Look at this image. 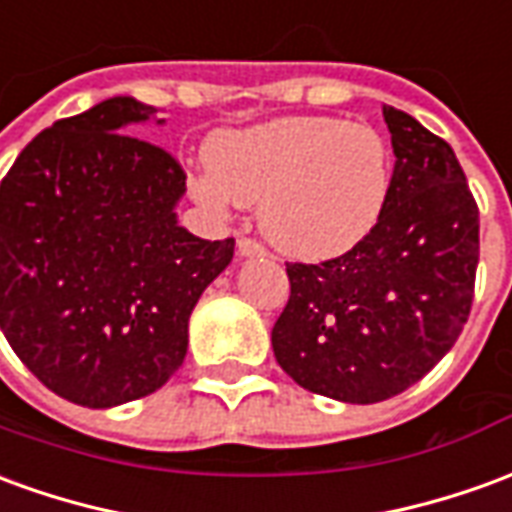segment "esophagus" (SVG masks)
Here are the masks:
<instances>
[{
  "label": "esophagus",
  "instance_id": "34e87169",
  "mask_svg": "<svg viewBox=\"0 0 512 512\" xmlns=\"http://www.w3.org/2000/svg\"><path fill=\"white\" fill-rule=\"evenodd\" d=\"M237 250H239V256H262L264 253V245L259 242V239H253V237H242L237 242Z\"/></svg>",
  "mask_w": 512,
  "mask_h": 512
}]
</instances>
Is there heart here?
<instances>
[{"instance_id":"b5f03b06","label":"heart","mask_w":512,"mask_h":512,"mask_svg":"<svg viewBox=\"0 0 512 512\" xmlns=\"http://www.w3.org/2000/svg\"><path fill=\"white\" fill-rule=\"evenodd\" d=\"M209 173L192 195L223 212L231 201L259 206V226L297 259H331L378 226L391 190V154L369 123L289 115L206 146Z\"/></svg>"}]
</instances>
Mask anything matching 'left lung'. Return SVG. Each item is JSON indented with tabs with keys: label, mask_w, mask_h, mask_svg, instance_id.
I'll return each mask as SVG.
<instances>
[{
	"label": "left lung",
	"mask_w": 512,
	"mask_h": 512,
	"mask_svg": "<svg viewBox=\"0 0 512 512\" xmlns=\"http://www.w3.org/2000/svg\"><path fill=\"white\" fill-rule=\"evenodd\" d=\"M383 118L397 162L378 226L336 259L286 264L273 325L297 386L355 405L397 397L452 350L480 262V209L452 146L408 112Z\"/></svg>",
	"instance_id": "left-lung-1"
}]
</instances>
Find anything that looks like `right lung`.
<instances>
[{"mask_svg":"<svg viewBox=\"0 0 512 512\" xmlns=\"http://www.w3.org/2000/svg\"><path fill=\"white\" fill-rule=\"evenodd\" d=\"M129 96L43 129L2 179V333L57 397L112 408L165 386L234 239L176 223L187 173L129 132Z\"/></svg>","mask_w":512,"mask_h":512,"instance_id":"obj_1","label":"right lung"}]
</instances>
